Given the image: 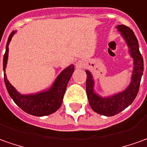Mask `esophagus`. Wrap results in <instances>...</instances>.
<instances>
[{"label":"esophagus","instance_id":"1","mask_svg":"<svg viewBox=\"0 0 147 147\" xmlns=\"http://www.w3.org/2000/svg\"><path fill=\"white\" fill-rule=\"evenodd\" d=\"M84 63L82 61H78L77 63H76V67L78 68V69H82V68H83Z\"/></svg>","mask_w":147,"mask_h":147}]
</instances>
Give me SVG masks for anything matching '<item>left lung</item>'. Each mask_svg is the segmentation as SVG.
<instances>
[{"label": "left lung", "mask_w": 147, "mask_h": 147, "mask_svg": "<svg viewBox=\"0 0 147 147\" xmlns=\"http://www.w3.org/2000/svg\"><path fill=\"white\" fill-rule=\"evenodd\" d=\"M118 29L126 40L129 48L130 55L134 58L133 74L129 86L123 92L109 98H101L94 91V80L90 72L86 70V94L92 110L98 114L105 116H114L133 102L138 94L143 72V59L138 42L134 32L126 25H118Z\"/></svg>", "instance_id": "8db88e82"}]
</instances>
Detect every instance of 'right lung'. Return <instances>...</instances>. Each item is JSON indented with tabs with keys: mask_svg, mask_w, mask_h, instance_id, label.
Here are the masks:
<instances>
[{
	"mask_svg": "<svg viewBox=\"0 0 147 147\" xmlns=\"http://www.w3.org/2000/svg\"><path fill=\"white\" fill-rule=\"evenodd\" d=\"M14 33L15 31H13L10 33L6 45L5 53L4 54V58H3V69L5 73L4 79H5L6 89L9 92L10 97L21 110L31 115L41 117L56 112L61 106L67 84L73 74V72L74 71V66L71 65L66 69H65L57 78L56 81L54 82L52 87L48 90L43 91L36 94L22 95L19 94L7 80L5 74L6 64H7L8 53H9L8 46Z\"/></svg>",
	"mask_w": 147,
	"mask_h": 147,
	"instance_id": "1",
	"label": "right lung"
}]
</instances>
